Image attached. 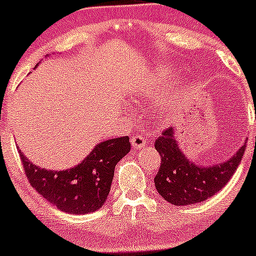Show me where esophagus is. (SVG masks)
<instances>
[{"instance_id": "1", "label": "esophagus", "mask_w": 256, "mask_h": 256, "mask_svg": "<svg viewBox=\"0 0 256 256\" xmlns=\"http://www.w3.org/2000/svg\"><path fill=\"white\" fill-rule=\"evenodd\" d=\"M130 143L134 149H140L146 144V139L144 138V136H133L130 139Z\"/></svg>"}]
</instances>
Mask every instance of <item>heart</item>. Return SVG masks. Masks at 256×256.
<instances>
[{
  "label": "heart",
  "instance_id": "b5f03b06",
  "mask_svg": "<svg viewBox=\"0 0 256 256\" xmlns=\"http://www.w3.org/2000/svg\"><path fill=\"white\" fill-rule=\"evenodd\" d=\"M172 78V74H171V70L168 69V66H162L158 68L155 70V72L152 74V78H148L146 82L142 85L140 88V92L139 94L140 96H146V97H152L155 94H158L160 92V90L164 88L166 84H168V81L171 80ZM164 112H168V107L162 108Z\"/></svg>",
  "mask_w": 256,
  "mask_h": 256
}]
</instances>
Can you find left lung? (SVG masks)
<instances>
[{"label": "left lung", "instance_id": "obj_1", "mask_svg": "<svg viewBox=\"0 0 256 256\" xmlns=\"http://www.w3.org/2000/svg\"><path fill=\"white\" fill-rule=\"evenodd\" d=\"M162 165L154 178L155 188L165 201L175 206L198 204L217 194L226 185L242 162L246 146L228 160L213 165L191 162L178 146L175 129L170 127L155 140Z\"/></svg>", "mask_w": 256, "mask_h": 256}]
</instances>
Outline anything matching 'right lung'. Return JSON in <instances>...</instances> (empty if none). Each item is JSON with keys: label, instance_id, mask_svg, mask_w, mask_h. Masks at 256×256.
Instances as JSON below:
<instances>
[{"label": "right lung", "instance_id": "obj_1", "mask_svg": "<svg viewBox=\"0 0 256 256\" xmlns=\"http://www.w3.org/2000/svg\"><path fill=\"white\" fill-rule=\"evenodd\" d=\"M129 150L128 136L104 140L80 164L60 171L39 168L20 150V155L30 185L40 196L62 212L85 214L107 201L116 165Z\"/></svg>", "mask_w": 256, "mask_h": 256}]
</instances>
